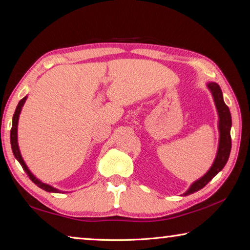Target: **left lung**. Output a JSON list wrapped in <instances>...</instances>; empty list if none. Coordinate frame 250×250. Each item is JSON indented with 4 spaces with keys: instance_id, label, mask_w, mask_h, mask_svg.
Wrapping results in <instances>:
<instances>
[{
    "instance_id": "1",
    "label": "left lung",
    "mask_w": 250,
    "mask_h": 250,
    "mask_svg": "<svg viewBox=\"0 0 250 250\" xmlns=\"http://www.w3.org/2000/svg\"><path fill=\"white\" fill-rule=\"evenodd\" d=\"M207 87L209 91L211 92L214 105L218 111L219 116V145H218V151L216 155V158L213 160V164L210 169L207 171L206 174H204L202 178L195 181L194 183L188 188V189L183 195L188 196V195L193 194L197 190L202 189L204 187L211 181L214 175L218 174L221 171L226 164L228 163V159L229 157V153H231L232 142H231V126H232V118L231 112H229V107L226 105L223 101V94L222 91L220 89L218 83L216 82H208Z\"/></svg>"
}]
</instances>
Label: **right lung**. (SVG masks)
Returning <instances> with one entry per match:
<instances>
[{
  "label": "right lung",
  "mask_w": 250,
  "mask_h": 250,
  "mask_svg": "<svg viewBox=\"0 0 250 250\" xmlns=\"http://www.w3.org/2000/svg\"><path fill=\"white\" fill-rule=\"evenodd\" d=\"M27 100V96H24L22 100L19 101L18 105L16 107V110H15V114L13 116V125H12V130H11V145H12V150H13V154L15 156V158H16L19 164L21 165V167L23 168V170L26 171L28 177L30 178V180L32 182L39 187L40 188L46 190V192H50V193H61L60 189H57L55 188L51 187V185H48L46 183H43L42 181L39 180L36 175H33L32 172L30 170L28 169L26 163H24L23 159H22V156L21 154V150H19V146H18V139H17V130H18V120H19V115H21V109H22V106L24 104V102Z\"/></svg>",
  "instance_id": "1"
}]
</instances>
